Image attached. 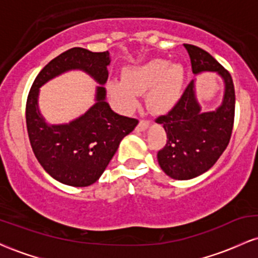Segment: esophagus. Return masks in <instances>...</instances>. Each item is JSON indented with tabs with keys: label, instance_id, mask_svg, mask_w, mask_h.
Returning a JSON list of instances; mask_svg holds the SVG:
<instances>
[{
	"label": "esophagus",
	"instance_id": "esophagus-1",
	"mask_svg": "<svg viewBox=\"0 0 258 258\" xmlns=\"http://www.w3.org/2000/svg\"><path fill=\"white\" fill-rule=\"evenodd\" d=\"M149 125H150L149 120H141V121H139L138 126H137V130H138V131H146L148 127H149Z\"/></svg>",
	"mask_w": 258,
	"mask_h": 258
}]
</instances>
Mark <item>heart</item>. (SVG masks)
<instances>
[{
  "label": "heart",
  "mask_w": 258,
  "mask_h": 258,
  "mask_svg": "<svg viewBox=\"0 0 258 258\" xmlns=\"http://www.w3.org/2000/svg\"><path fill=\"white\" fill-rule=\"evenodd\" d=\"M183 68L166 59H153L143 65L127 68L122 80L108 82L110 97L123 111L135 110L138 96L147 94L148 106L155 112H166L178 102L182 88Z\"/></svg>",
  "instance_id": "obj_1"
}]
</instances>
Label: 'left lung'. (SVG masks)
Masks as SVG:
<instances>
[{
  "mask_svg": "<svg viewBox=\"0 0 258 258\" xmlns=\"http://www.w3.org/2000/svg\"><path fill=\"white\" fill-rule=\"evenodd\" d=\"M194 75L216 73L223 80L222 103L215 110L201 109L195 93V80L186 86L172 110L156 119L167 135L158 153L161 170L173 179H191L205 173L226 150L232 136L235 111V91L230 74L199 47L184 44Z\"/></svg>",
  "mask_w": 258,
  "mask_h": 258,
  "instance_id": "8db88e82",
  "label": "left lung"
}]
</instances>
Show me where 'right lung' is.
<instances>
[{"mask_svg":"<svg viewBox=\"0 0 258 258\" xmlns=\"http://www.w3.org/2000/svg\"><path fill=\"white\" fill-rule=\"evenodd\" d=\"M109 52H91L81 47L68 49L52 59L35 79L26 100V127L30 144L41 166L63 184L87 186L99 179L116 153L120 142L138 120L111 110L104 88L108 80ZM70 70H81L100 84L96 103L69 124L45 122L38 109L39 87Z\"/></svg>","mask_w":258,"mask_h":258,"instance_id":"obj_1","label":"right lung"}]
</instances>
